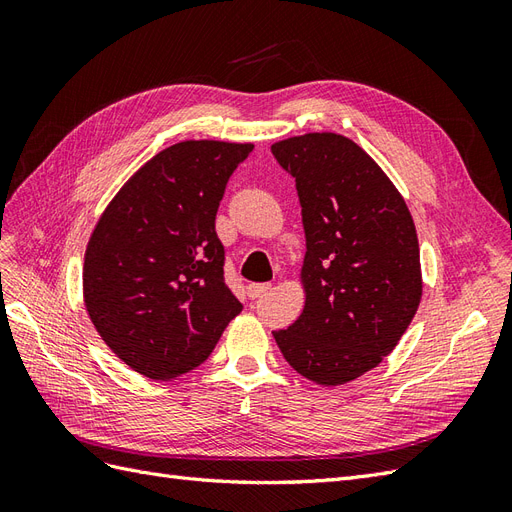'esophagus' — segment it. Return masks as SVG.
<instances>
[{
    "label": "esophagus",
    "mask_w": 512,
    "mask_h": 512,
    "mask_svg": "<svg viewBox=\"0 0 512 512\" xmlns=\"http://www.w3.org/2000/svg\"><path fill=\"white\" fill-rule=\"evenodd\" d=\"M271 290V284H250L247 286V297L258 299L262 294H267Z\"/></svg>",
    "instance_id": "obj_1"
}]
</instances>
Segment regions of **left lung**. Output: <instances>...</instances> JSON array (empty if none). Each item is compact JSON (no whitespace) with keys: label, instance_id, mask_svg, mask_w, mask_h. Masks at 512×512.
<instances>
[{"label":"left lung","instance_id":"8db88e82","mask_svg":"<svg viewBox=\"0 0 512 512\" xmlns=\"http://www.w3.org/2000/svg\"><path fill=\"white\" fill-rule=\"evenodd\" d=\"M271 151L297 183L307 245L303 314L273 337L307 380L346 384L393 352L421 303L412 215L382 168L342 134L292 136Z\"/></svg>","mask_w":512,"mask_h":512}]
</instances>
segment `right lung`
<instances>
[{"mask_svg":"<svg viewBox=\"0 0 512 512\" xmlns=\"http://www.w3.org/2000/svg\"><path fill=\"white\" fill-rule=\"evenodd\" d=\"M252 143L183 141L128 179L87 243L83 297L96 331L151 380L207 361L243 305L224 282L215 213Z\"/></svg>","mask_w":512,"mask_h":512,"instance_id":"right-lung-1","label":"right lung"}]
</instances>
